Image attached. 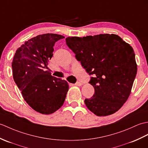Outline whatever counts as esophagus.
Returning <instances> with one entry per match:
<instances>
[{
    "label": "esophagus",
    "instance_id": "34e87169",
    "mask_svg": "<svg viewBox=\"0 0 148 148\" xmlns=\"http://www.w3.org/2000/svg\"><path fill=\"white\" fill-rule=\"evenodd\" d=\"M82 84V82H77L76 83H75V84L74 85H75V86H81Z\"/></svg>",
    "mask_w": 148,
    "mask_h": 148
}]
</instances>
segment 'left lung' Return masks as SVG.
<instances>
[{"label": "left lung", "instance_id": "obj_1", "mask_svg": "<svg viewBox=\"0 0 148 148\" xmlns=\"http://www.w3.org/2000/svg\"><path fill=\"white\" fill-rule=\"evenodd\" d=\"M66 44L90 74L95 93L85 99L97 116L117 112L127 100L137 74L132 47L114 34L67 37Z\"/></svg>", "mask_w": 148, "mask_h": 148}]
</instances>
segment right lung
<instances>
[{
    "label": "right lung",
    "mask_w": 148,
    "mask_h": 148,
    "mask_svg": "<svg viewBox=\"0 0 148 148\" xmlns=\"http://www.w3.org/2000/svg\"><path fill=\"white\" fill-rule=\"evenodd\" d=\"M62 38L64 36L53 33L38 35L22 45L13 58L14 80L27 103L42 114L59 109L69 90L66 81L45 71L53 56L55 43Z\"/></svg>",
    "instance_id": "1"
}]
</instances>
